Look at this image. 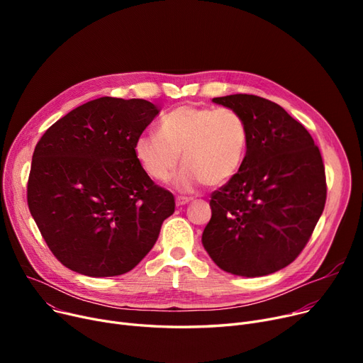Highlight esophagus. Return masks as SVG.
Returning a JSON list of instances; mask_svg holds the SVG:
<instances>
[{
    "label": "esophagus",
    "mask_w": 363,
    "mask_h": 363,
    "mask_svg": "<svg viewBox=\"0 0 363 363\" xmlns=\"http://www.w3.org/2000/svg\"><path fill=\"white\" fill-rule=\"evenodd\" d=\"M193 200V197H184V196H178L177 197V206H185L188 204L189 201Z\"/></svg>",
    "instance_id": "34e87169"
}]
</instances>
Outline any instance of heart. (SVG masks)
<instances>
[{"label": "heart", "mask_w": 363, "mask_h": 363, "mask_svg": "<svg viewBox=\"0 0 363 363\" xmlns=\"http://www.w3.org/2000/svg\"><path fill=\"white\" fill-rule=\"evenodd\" d=\"M249 148V128L230 107L181 106L160 119L159 133H143L133 155L145 174L167 182L182 159L175 179L179 191L200 184L220 185L237 175Z\"/></svg>", "instance_id": "heart-1"}]
</instances>
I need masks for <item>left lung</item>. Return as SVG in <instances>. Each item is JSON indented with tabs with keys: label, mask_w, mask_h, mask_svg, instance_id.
Returning <instances> with one entry per match:
<instances>
[{
	"label": "left lung",
	"mask_w": 363,
	"mask_h": 363,
	"mask_svg": "<svg viewBox=\"0 0 363 363\" xmlns=\"http://www.w3.org/2000/svg\"><path fill=\"white\" fill-rule=\"evenodd\" d=\"M213 103L244 118L249 148L237 175L212 194L203 245L225 272L274 274L301 253L325 207L320 151L306 128L277 103L249 94Z\"/></svg>",
	"instance_id": "8db88e82"
}]
</instances>
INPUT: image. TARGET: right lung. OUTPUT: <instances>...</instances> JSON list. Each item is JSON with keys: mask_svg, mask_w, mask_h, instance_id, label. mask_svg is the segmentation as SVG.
<instances>
[{"mask_svg": "<svg viewBox=\"0 0 363 363\" xmlns=\"http://www.w3.org/2000/svg\"><path fill=\"white\" fill-rule=\"evenodd\" d=\"M159 111L141 99L101 97L67 113L38 141L28 206L66 268L94 278L129 272L175 212L174 196L133 155Z\"/></svg>", "mask_w": 363, "mask_h": 363, "instance_id": "right-lung-1", "label": "right lung"}]
</instances>
